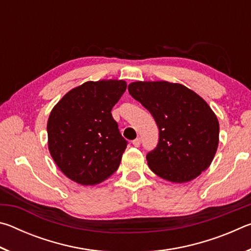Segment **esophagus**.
Masks as SVG:
<instances>
[{
    "label": "esophagus",
    "instance_id": "obj_1",
    "mask_svg": "<svg viewBox=\"0 0 251 251\" xmlns=\"http://www.w3.org/2000/svg\"><path fill=\"white\" fill-rule=\"evenodd\" d=\"M133 145H134L135 147H139V145H141V138L137 137L136 139H134V141H133Z\"/></svg>",
    "mask_w": 251,
    "mask_h": 251
}]
</instances>
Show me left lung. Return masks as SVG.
Returning <instances> with one entry per match:
<instances>
[{"instance_id": "obj_1", "label": "left lung", "mask_w": 251, "mask_h": 251, "mask_svg": "<svg viewBox=\"0 0 251 251\" xmlns=\"http://www.w3.org/2000/svg\"><path fill=\"white\" fill-rule=\"evenodd\" d=\"M129 94L148 109L159 128L148 167L165 180L182 184L210 166L219 143L218 118L197 93L167 80H137Z\"/></svg>"}]
</instances>
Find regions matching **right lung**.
Returning a JSON list of instances; mask_svg holds the SVG:
<instances>
[{"label": "right lung", "instance_id": "add662e5", "mask_svg": "<svg viewBox=\"0 0 251 251\" xmlns=\"http://www.w3.org/2000/svg\"><path fill=\"white\" fill-rule=\"evenodd\" d=\"M126 87L123 79L88 80L67 92L50 110V154L71 180L94 186L117 171L127 142L110 110Z\"/></svg>", "mask_w": 251, "mask_h": 251}]
</instances>
